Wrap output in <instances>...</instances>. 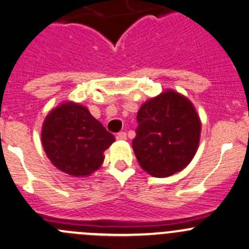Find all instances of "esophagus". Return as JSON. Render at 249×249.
I'll return each instance as SVG.
<instances>
[{
    "label": "esophagus",
    "mask_w": 249,
    "mask_h": 249,
    "mask_svg": "<svg viewBox=\"0 0 249 249\" xmlns=\"http://www.w3.org/2000/svg\"><path fill=\"white\" fill-rule=\"evenodd\" d=\"M116 138H117V140H119V141H125V140H126V133L123 132V131L118 132Z\"/></svg>",
    "instance_id": "esophagus-1"
}]
</instances>
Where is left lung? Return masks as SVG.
Returning a JSON list of instances; mask_svg holds the SVG:
<instances>
[{
	"instance_id": "left-lung-1",
	"label": "left lung",
	"mask_w": 249,
	"mask_h": 249,
	"mask_svg": "<svg viewBox=\"0 0 249 249\" xmlns=\"http://www.w3.org/2000/svg\"><path fill=\"white\" fill-rule=\"evenodd\" d=\"M132 148L137 161L153 177L184 169L197 151L200 120L192 103L167 90L142 105Z\"/></svg>"
}]
</instances>
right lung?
Here are the masks:
<instances>
[{"mask_svg":"<svg viewBox=\"0 0 249 249\" xmlns=\"http://www.w3.org/2000/svg\"><path fill=\"white\" fill-rule=\"evenodd\" d=\"M43 148L59 171L72 177L95 172L114 136L86 107L65 103L52 109L41 130Z\"/></svg>","mask_w":249,"mask_h":249,"instance_id":"add662e5","label":"right lung"}]
</instances>
